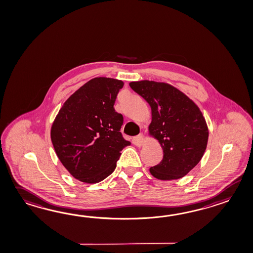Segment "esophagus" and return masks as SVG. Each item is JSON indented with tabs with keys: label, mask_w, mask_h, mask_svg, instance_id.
<instances>
[{
	"label": "esophagus",
	"mask_w": 253,
	"mask_h": 253,
	"mask_svg": "<svg viewBox=\"0 0 253 253\" xmlns=\"http://www.w3.org/2000/svg\"><path fill=\"white\" fill-rule=\"evenodd\" d=\"M132 142H133V144L137 145V146H142L143 143H144V136L141 133L135 136L132 139Z\"/></svg>",
	"instance_id": "1"
}]
</instances>
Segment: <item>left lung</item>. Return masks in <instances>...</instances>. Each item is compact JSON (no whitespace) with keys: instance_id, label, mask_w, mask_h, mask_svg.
<instances>
[{"instance_id":"1","label":"left lung","mask_w":253,"mask_h":253,"mask_svg":"<svg viewBox=\"0 0 253 253\" xmlns=\"http://www.w3.org/2000/svg\"><path fill=\"white\" fill-rule=\"evenodd\" d=\"M152 109L150 134L163 150L162 162L150 168L159 180H177L194 168L207 147L209 130L199 107L171 85L152 81L129 83Z\"/></svg>"}]
</instances>
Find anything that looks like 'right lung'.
Wrapping results in <instances>:
<instances>
[{
	"instance_id": "obj_1",
	"label": "right lung",
	"mask_w": 253,
	"mask_h": 253,
	"mask_svg": "<svg viewBox=\"0 0 253 253\" xmlns=\"http://www.w3.org/2000/svg\"><path fill=\"white\" fill-rule=\"evenodd\" d=\"M124 83L91 79L64 102L51 129L57 156L68 171L85 183L112 174L124 148L130 145L120 131L124 116L114 109Z\"/></svg>"
}]
</instances>
